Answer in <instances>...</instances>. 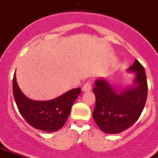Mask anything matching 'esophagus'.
Masks as SVG:
<instances>
[{"mask_svg": "<svg viewBox=\"0 0 158 158\" xmlns=\"http://www.w3.org/2000/svg\"><path fill=\"white\" fill-rule=\"evenodd\" d=\"M91 83L90 81L86 82V83H84V85L83 86V88H82V90H83V91H91Z\"/></svg>", "mask_w": 158, "mask_h": 158, "instance_id": "1", "label": "esophagus"}]
</instances>
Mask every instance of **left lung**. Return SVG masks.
<instances>
[{
  "instance_id": "obj_1",
  "label": "left lung",
  "mask_w": 158,
  "mask_h": 158,
  "mask_svg": "<svg viewBox=\"0 0 158 158\" xmlns=\"http://www.w3.org/2000/svg\"><path fill=\"white\" fill-rule=\"evenodd\" d=\"M128 71L136 74L134 83L120 92L114 90L105 79H98L95 82L93 118L99 129L106 133L116 134L132 126L146 103L148 84L144 67L135 60Z\"/></svg>"
}]
</instances>
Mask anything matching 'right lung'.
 Instances as JSON below:
<instances>
[{
    "label": "right lung",
    "mask_w": 158,
    "mask_h": 158,
    "mask_svg": "<svg viewBox=\"0 0 158 158\" xmlns=\"http://www.w3.org/2000/svg\"><path fill=\"white\" fill-rule=\"evenodd\" d=\"M13 91L19 112L28 124L39 130L51 132L59 130L64 125L81 89L78 87L70 90L59 97L48 101L32 100L20 90L14 74Z\"/></svg>",
    "instance_id": "1"
}]
</instances>
